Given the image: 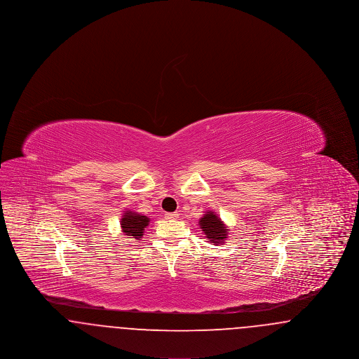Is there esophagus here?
Segmentation results:
<instances>
[{
	"instance_id": "esophagus-1",
	"label": "esophagus",
	"mask_w": 359,
	"mask_h": 359,
	"mask_svg": "<svg viewBox=\"0 0 359 359\" xmlns=\"http://www.w3.org/2000/svg\"><path fill=\"white\" fill-rule=\"evenodd\" d=\"M165 218H167V219H177V218H179V214H177V212H167V214H165Z\"/></svg>"
}]
</instances>
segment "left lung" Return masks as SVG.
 <instances>
[{
  "mask_svg": "<svg viewBox=\"0 0 359 359\" xmlns=\"http://www.w3.org/2000/svg\"><path fill=\"white\" fill-rule=\"evenodd\" d=\"M199 224L202 231L205 233V238H208L210 243L219 245L227 238V231L222 219L214 214V211H207L205 215L199 219Z\"/></svg>",
  "mask_w": 359,
  "mask_h": 359,
  "instance_id": "left-lung-1",
  "label": "left lung"
}]
</instances>
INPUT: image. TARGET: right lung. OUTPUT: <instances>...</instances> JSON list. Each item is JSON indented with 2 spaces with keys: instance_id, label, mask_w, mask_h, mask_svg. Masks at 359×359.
<instances>
[{
  "instance_id": "1",
  "label": "right lung",
  "mask_w": 359,
  "mask_h": 359,
  "mask_svg": "<svg viewBox=\"0 0 359 359\" xmlns=\"http://www.w3.org/2000/svg\"><path fill=\"white\" fill-rule=\"evenodd\" d=\"M149 224V218L133 211H125L121 218V229L128 238H141L145 227Z\"/></svg>"
}]
</instances>
